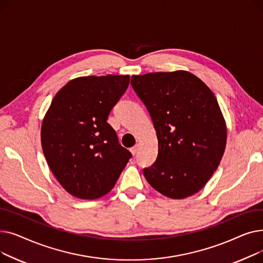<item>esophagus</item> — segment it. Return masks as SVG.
Instances as JSON below:
<instances>
[{"label":"esophagus","instance_id":"34e87169","mask_svg":"<svg viewBox=\"0 0 263 263\" xmlns=\"http://www.w3.org/2000/svg\"><path fill=\"white\" fill-rule=\"evenodd\" d=\"M137 151H139V146H137V145L131 148V154H132L133 156H136V154H137Z\"/></svg>","mask_w":263,"mask_h":263}]
</instances>
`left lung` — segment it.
Masks as SVG:
<instances>
[{
    "label": "left lung",
    "mask_w": 263,
    "mask_h": 263,
    "mask_svg": "<svg viewBox=\"0 0 263 263\" xmlns=\"http://www.w3.org/2000/svg\"><path fill=\"white\" fill-rule=\"evenodd\" d=\"M158 137V158L144 170L162 195L182 199L199 192L217 170L226 141V121L211 89L184 70L132 76Z\"/></svg>",
    "instance_id": "1"
}]
</instances>
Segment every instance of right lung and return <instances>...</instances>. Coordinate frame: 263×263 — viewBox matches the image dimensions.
Listing matches in <instances>:
<instances>
[{"label":"right lung","instance_id":"1","mask_svg":"<svg viewBox=\"0 0 263 263\" xmlns=\"http://www.w3.org/2000/svg\"><path fill=\"white\" fill-rule=\"evenodd\" d=\"M130 76L80 77L55 95L41 124V146L61 185L80 199L112 190L131 158L107 123Z\"/></svg>","mask_w":263,"mask_h":263}]
</instances>
